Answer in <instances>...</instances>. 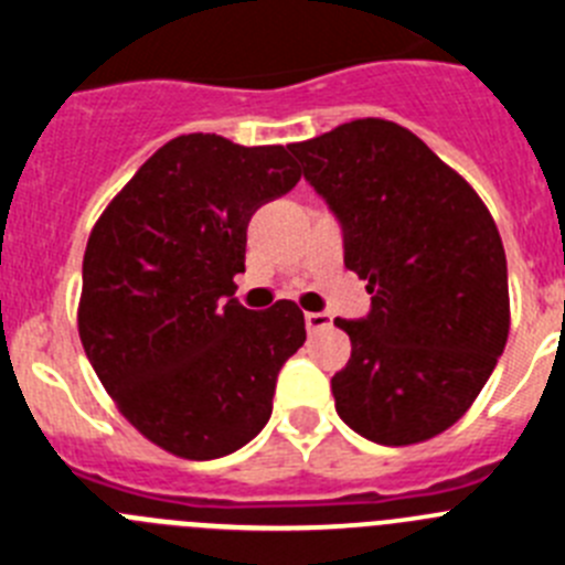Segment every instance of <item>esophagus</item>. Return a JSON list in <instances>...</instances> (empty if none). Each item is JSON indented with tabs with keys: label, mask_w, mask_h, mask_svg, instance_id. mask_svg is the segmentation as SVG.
<instances>
[{
	"label": "esophagus",
	"mask_w": 565,
	"mask_h": 565,
	"mask_svg": "<svg viewBox=\"0 0 565 565\" xmlns=\"http://www.w3.org/2000/svg\"><path fill=\"white\" fill-rule=\"evenodd\" d=\"M328 326H331V317H328V313H317V311L306 313L308 331H319V328H328Z\"/></svg>",
	"instance_id": "obj_1"
}]
</instances>
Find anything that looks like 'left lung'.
<instances>
[{"mask_svg": "<svg viewBox=\"0 0 565 565\" xmlns=\"http://www.w3.org/2000/svg\"><path fill=\"white\" fill-rule=\"evenodd\" d=\"M342 223L371 313L337 319L351 359L337 413L384 447L438 436L472 407L509 337L507 254L478 192L411 129L356 118L291 143Z\"/></svg>", "mask_w": 565, "mask_h": 565, "instance_id": "8db88e82", "label": "left lung"}]
</instances>
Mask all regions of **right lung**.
Masks as SVG:
<instances>
[{
  "label": "right lung",
  "instance_id": "1",
  "mask_svg": "<svg viewBox=\"0 0 565 565\" xmlns=\"http://www.w3.org/2000/svg\"><path fill=\"white\" fill-rule=\"evenodd\" d=\"M297 181L288 147L178 135L89 232L84 353L121 416L172 456L209 461L252 441L279 367L306 342L297 302L248 311L234 299L252 214Z\"/></svg>",
  "mask_w": 565,
  "mask_h": 565
}]
</instances>
